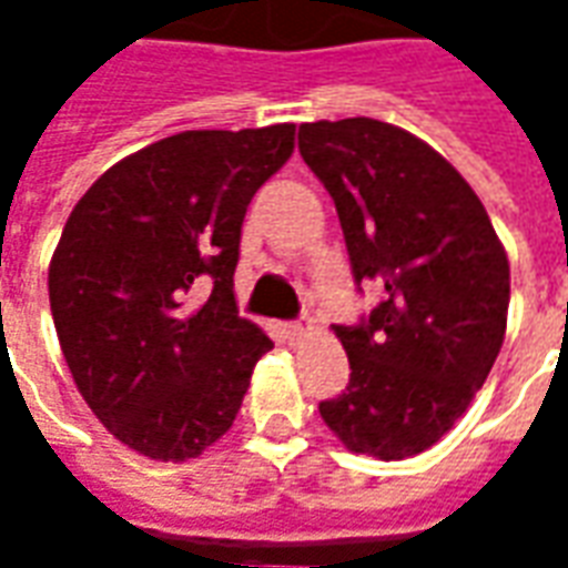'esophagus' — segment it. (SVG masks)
<instances>
[{
    "label": "esophagus",
    "instance_id": "esophagus-1",
    "mask_svg": "<svg viewBox=\"0 0 568 568\" xmlns=\"http://www.w3.org/2000/svg\"><path fill=\"white\" fill-rule=\"evenodd\" d=\"M283 334L288 337V341H297V337L304 334V325H301V322H285Z\"/></svg>",
    "mask_w": 568,
    "mask_h": 568
}]
</instances>
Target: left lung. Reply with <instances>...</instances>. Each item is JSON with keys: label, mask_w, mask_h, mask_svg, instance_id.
Here are the masks:
<instances>
[{"label": "left lung", "mask_w": 568, "mask_h": 568, "mask_svg": "<svg viewBox=\"0 0 568 568\" xmlns=\"http://www.w3.org/2000/svg\"><path fill=\"white\" fill-rule=\"evenodd\" d=\"M297 149L337 206L356 283H381L358 325H334L349 383L322 402L346 450L386 463L438 444L499 356L511 271L484 203L414 133L344 118L301 124Z\"/></svg>", "instance_id": "8db88e82"}]
</instances>
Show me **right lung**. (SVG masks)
<instances>
[{
  "instance_id": "add662e5",
  "label": "right lung",
  "mask_w": 568,
  "mask_h": 568,
  "mask_svg": "<svg viewBox=\"0 0 568 568\" xmlns=\"http://www.w3.org/2000/svg\"><path fill=\"white\" fill-rule=\"evenodd\" d=\"M295 151V124L185 130L109 166L48 267L72 381L121 444L158 463L212 447L273 341L236 316L248 200ZM206 284L197 311L184 297Z\"/></svg>"
}]
</instances>
